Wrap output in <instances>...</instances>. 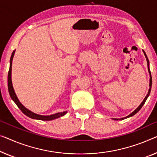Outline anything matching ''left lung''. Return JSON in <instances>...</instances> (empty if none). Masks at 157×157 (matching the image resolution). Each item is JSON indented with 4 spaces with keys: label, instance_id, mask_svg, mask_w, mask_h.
Returning <instances> with one entry per match:
<instances>
[{
    "label": "left lung",
    "instance_id": "obj_1",
    "mask_svg": "<svg viewBox=\"0 0 157 157\" xmlns=\"http://www.w3.org/2000/svg\"><path fill=\"white\" fill-rule=\"evenodd\" d=\"M143 51V52H144V56H145V58H146V59H147V66H148V71H149V75H150V79H149V91H148V94H147V96L145 97V98H144V100H143V101H142L141 104H140V106L137 107V108L133 112H132V113H131L130 115H128V116H126V117H124V118H120V119H118V118H113V120H116V121H118V120H123V119H125V118H130V117H131V116H134L135 114H136L137 112H138L140 109H141V108L142 106H143V105L144 104V103H145V101H146V100L147 99V98H148V97L149 96V94H150V92H151V82H152V81H151V72H150V70H149V60H148V58H147V55H146V53H145V52H144V50H142Z\"/></svg>",
    "mask_w": 157,
    "mask_h": 157
}]
</instances>
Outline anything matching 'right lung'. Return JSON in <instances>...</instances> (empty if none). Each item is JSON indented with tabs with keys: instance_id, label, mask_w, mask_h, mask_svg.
Returning <instances> with one entry per match:
<instances>
[{
	"instance_id": "1",
	"label": "right lung",
	"mask_w": 157,
	"mask_h": 157,
	"mask_svg": "<svg viewBox=\"0 0 157 157\" xmlns=\"http://www.w3.org/2000/svg\"><path fill=\"white\" fill-rule=\"evenodd\" d=\"M15 50L13 51V52L12 53L11 57H10V68H9L8 71V91L9 94H10V96L11 99L13 100L14 102L15 103L16 105L18 106V108L20 109L23 113L25 115L27 116L29 118H33V119H36V120H41V121H51L54 120L58 118H60V117L63 116L64 115L67 113V111H63V112H60V113H57L55 114H53V115L50 116H42V115H39V114H36L33 112L29 111V109L23 106V105L21 104L17 99V96L15 94V91H14L13 84H12V79H11V73H12V63H13V59L14 57V55H15Z\"/></svg>"
}]
</instances>
